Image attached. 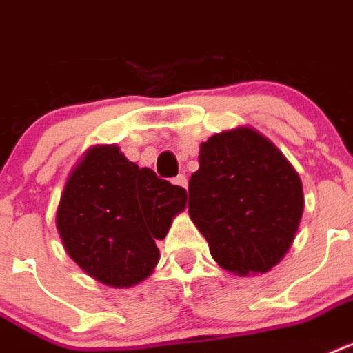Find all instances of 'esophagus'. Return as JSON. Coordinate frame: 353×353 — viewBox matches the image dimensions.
Instances as JSON below:
<instances>
[{
    "instance_id": "34e87169",
    "label": "esophagus",
    "mask_w": 353,
    "mask_h": 353,
    "mask_svg": "<svg viewBox=\"0 0 353 353\" xmlns=\"http://www.w3.org/2000/svg\"><path fill=\"white\" fill-rule=\"evenodd\" d=\"M174 185L181 186V188H186V186H188V179H186V176L179 174L177 177H174Z\"/></svg>"
}]
</instances>
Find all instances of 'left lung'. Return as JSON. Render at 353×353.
<instances>
[{
	"label": "left lung",
	"instance_id": "left-lung-1",
	"mask_svg": "<svg viewBox=\"0 0 353 353\" xmlns=\"http://www.w3.org/2000/svg\"><path fill=\"white\" fill-rule=\"evenodd\" d=\"M188 214L217 265L236 276L265 274L294 243L305 197L299 174L254 128L201 143L188 185Z\"/></svg>",
	"mask_w": 353,
	"mask_h": 353
}]
</instances>
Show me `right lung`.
<instances>
[{
	"mask_svg": "<svg viewBox=\"0 0 353 353\" xmlns=\"http://www.w3.org/2000/svg\"><path fill=\"white\" fill-rule=\"evenodd\" d=\"M185 206V188L128 161L116 145H97L68 176L56 226L83 272L103 285L127 288L156 268V241Z\"/></svg>",
	"mask_w": 353,
	"mask_h": 353,
	"instance_id": "1",
	"label": "right lung"
}]
</instances>
